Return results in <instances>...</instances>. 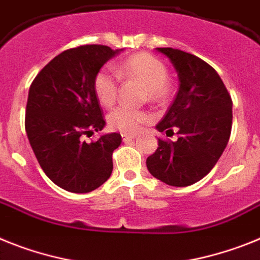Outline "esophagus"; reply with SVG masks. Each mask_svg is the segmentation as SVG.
<instances>
[{
  "instance_id": "1",
  "label": "esophagus",
  "mask_w": 260,
  "mask_h": 260,
  "mask_svg": "<svg viewBox=\"0 0 260 260\" xmlns=\"http://www.w3.org/2000/svg\"><path fill=\"white\" fill-rule=\"evenodd\" d=\"M137 135L135 134H122V141L123 142H128V141H133Z\"/></svg>"
}]
</instances>
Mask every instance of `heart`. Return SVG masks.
I'll return each mask as SVG.
<instances>
[{"label":"heart","instance_id":"obj_1","mask_svg":"<svg viewBox=\"0 0 260 260\" xmlns=\"http://www.w3.org/2000/svg\"><path fill=\"white\" fill-rule=\"evenodd\" d=\"M115 74L110 68H101L93 79V90L101 105L110 108L118 96L119 79L137 80L145 84L143 97L155 104H163L170 99L171 84L166 64L156 56L146 52L126 57L117 68ZM151 115L145 109L118 106L108 115L109 126L125 134H133L141 125L150 121Z\"/></svg>","mask_w":260,"mask_h":260}]
</instances>
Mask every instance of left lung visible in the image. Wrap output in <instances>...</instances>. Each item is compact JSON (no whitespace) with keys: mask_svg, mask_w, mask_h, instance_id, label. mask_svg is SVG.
Returning a JSON list of instances; mask_svg holds the SVG:
<instances>
[{"mask_svg":"<svg viewBox=\"0 0 260 260\" xmlns=\"http://www.w3.org/2000/svg\"><path fill=\"white\" fill-rule=\"evenodd\" d=\"M176 68L180 86L156 128L177 141L157 139L147 157L150 174L174 187H187L209 174L222 155L232 133L233 101L212 66L181 50L157 48Z\"/></svg>","mask_w":260,"mask_h":260,"instance_id":"left-lung-1","label":"left lung"}]
</instances>
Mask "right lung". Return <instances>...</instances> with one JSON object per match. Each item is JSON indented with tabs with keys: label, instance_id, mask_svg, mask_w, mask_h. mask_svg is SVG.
Returning a JSON list of instances; mask_svg holds the SVG:
<instances>
[{
	"label": "right lung",
	"instance_id": "obj_1",
	"mask_svg": "<svg viewBox=\"0 0 260 260\" xmlns=\"http://www.w3.org/2000/svg\"><path fill=\"white\" fill-rule=\"evenodd\" d=\"M108 46L84 44L55 56L31 83L24 128L44 174L57 187L88 193L108 180L117 133L90 143L84 137L105 126L93 79L115 55Z\"/></svg>",
	"mask_w": 260,
	"mask_h": 260
}]
</instances>
